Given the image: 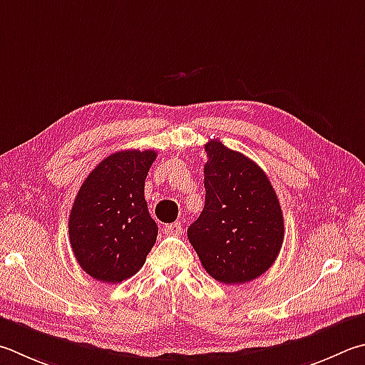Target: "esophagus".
I'll return each mask as SVG.
<instances>
[{
    "label": "esophagus",
    "mask_w": 365,
    "mask_h": 365,
    "mask_svg": "<svg viewBox=\"0 0 365 365\" xmlns=\"http://www.w3.org/2000/svg\"><path fill=\"white\" fill-rule=\"evenodd\" d=\"M165 233L168 235H174V236H180L183 233V227L180 222H175V223H170L165 227Z\"/></svg>",
    "instance_id": "obj_1"
}]
</instances>
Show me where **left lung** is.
I'll list each match as a JSON object with an SVG mask.
<instances>
[{"mask_svg": "<svg viewBox=\"0 0 365 365\" xmlns=\"http://www.w3.org/2000/svg\"><path fill=\"white\" fill-rule=\"evenodd\" d=\"M205 202L188 240L204 269L223 284H244L271 268L284 241L281 204L269 178L220 140L205 143Z\"/></svg>", "mask_w": 365, "mask_h": 365, "instance_id": "obj_1", "label": "left lung"}]
</instances>
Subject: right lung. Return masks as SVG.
I'll list each match as a JSON object with an SVG mask.
<instances>
[{
  "label": "right lung",
  "mask_w": 365,
  "mask_h": 365,
  "mask_svg": "<svg viewBox=\"0 0 365 365\" xmlns=\"http://www.w3.org/2000/svg\"><path fill=\"white\" fill-rule=\"evenodd\" d=\"M155 150H124L97 164L83 182L68 220L76 262L101 282H123L143 267L158 236L145 201Z\"/></svg>",
  "instance_id": "1"
}]
</instances>
